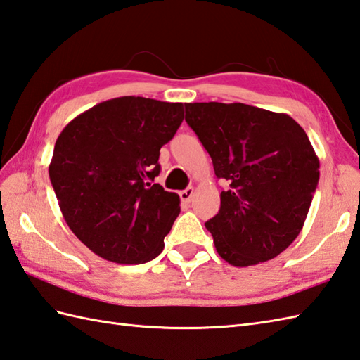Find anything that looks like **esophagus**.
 <instances>
[{"label": "esophagus", "mask_w": 360, "mask_h": 360, "mask_svg": "<svg viewBox=\"0 0 360 360\" xmlns=\"http://www.w3.org/2000/svg\"><path fill=\"white\" fill-rule=\"evenodd\" d=\"M193 195H195V188L193 187H187L186 190H182L181 193H179V196H181V199L184 200V202H190V199L193 198Z\"/></svg>", "instance_id": "34e87169"}]
</instances>
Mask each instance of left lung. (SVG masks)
<instances>
[{
    "mask_svg": "<svg viewBox=\"0 0 360 360\" xmlns=\"http://www.w3.org/2000/svg\"><path fill=\"white\" fill-rule=\"evenodd\" d=\"M186 121L229 190L205 222L216 252L235 266L270 261L304 227L319 182V158L285 113L242 103L186 104Z\"/></svg>",
    "mask_w": 360,
    "mask_h": 360,
    "instance_id": "left-lung-1",
    "label": "left lung"
}]
</instances>
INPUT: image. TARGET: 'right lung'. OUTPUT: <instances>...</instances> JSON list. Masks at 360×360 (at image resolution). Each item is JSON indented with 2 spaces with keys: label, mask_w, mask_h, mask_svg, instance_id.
I'll return each mask as SVG.
<instances>
[{
  "label": "right lung",
  "mask_w": 360,
  "mask_h": 360,
  "mask_svg": "<svg viewBox=\"0 0 360 360\" xmlns=\"http://www.w3.org/2000/svg\"><path fill=\"white\" fill-rule=\"evenodd\" d=\"M182 120V103L121 96L78 115L58 136L50 182L67 225L99 257L144 264L161 255L181 200L155 184L158 160Z\"/></svg>",
  "instance_id": "obj_1"
}]
</instances>
